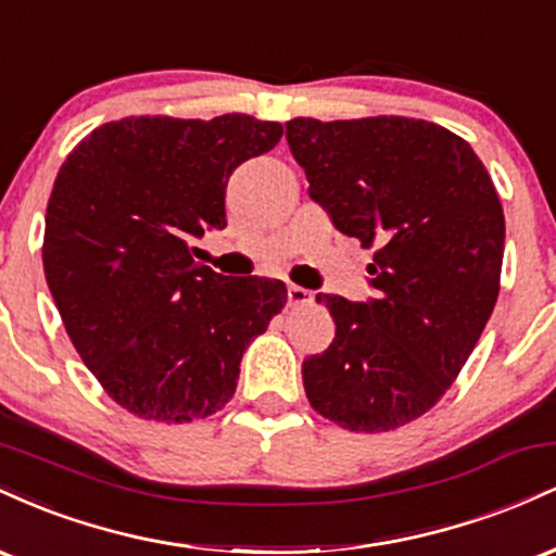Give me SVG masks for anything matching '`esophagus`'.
<instances>
[{
  "label": "esophagus",
  "instance_id": "obj_1",
  "mask_svg": "<svg viewBox=\"0 0 556 556\" xmlns=\"http://www.w3.org/2000/svg\"><path fill=\"white\" fill-rule=\"evenodd\" d=\"M287 303H290V305H311V303H314V292L305 290V287L290 285V287H287Z\"/></svg>",
  "mask_w": 556,
  "mask_h": 556
}]
</instances>
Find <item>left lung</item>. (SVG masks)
Here are the masks:
<instances>
[{
    "label": "left lung",
    "instance_id": "obj_1",
    "mask_svg": "<svg viewBox=\"0 0 556 556\" xmlns=\"http://www.w3.org/2000/svg\"><path fill=\"white\" fill-rule=\"evenodd\" d=\"M287 143L331 225L374 248V298L316 295L337 329L303 361L305 394L342 429H400L442 400L494 311L500 195L476 151L426 119L298 117Z\"/></svg>",
    "mask_w": 556,
    "mask_h": 556
}]
</instances>
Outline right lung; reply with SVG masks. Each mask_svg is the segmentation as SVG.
I'll return each mask as SVG.
<instances>
[{"label": "right lung", "instance_id": "add662e5", "mask_svg": "<svg viewBox=\"0 0 556 556\" xmlns=\"http://www.w3.org/2000/svg\"><path fill=\"white\" fill-rule=\"evenodd\" d=\"M282 132L248 114L125 117L62 164L43 274L83 363L132 416L188 424L222 410L245 348L285 308V282L225 277L190 248L227 227L229 175Z\"/></svg>", "mask_w": 556, "mask_h": 556}]
</instances>
